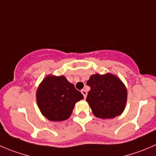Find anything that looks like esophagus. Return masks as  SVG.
<instances>
[{"instance_id": "esophagus-1", "label": "esophagus", "mask_w": 156, "mask_h": 156, "mask_svg": "<svg viewBox=\"0 0 156 156\" xmlns=\"http://www.w3.org/2000/svg\"><path fill=\"white\" fill-rule=\"evenodd\" d=\"M81 93H82V94L83 95V96H84V99H85V98L87 97V91H86L85 90H81Z\"/></svg>"}]
</instances>
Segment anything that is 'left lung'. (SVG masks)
<instances>
[{"mask_svg": "<svg viewBox=\"0 0 156 156\" xmlns=\"http://www.w3.org/2000/svg\"><path fill=\"white\" fill-rule=\"evenodd\" d=\"M87 84L90 87L87 101L95 116L106 119L122 113L127 102V89L118 76L110 73L93 74Z\"/></svg>", "mask_w": 156, "mask_h": 156, "instance_id": "8db88e82", "label": "left lung"}]
</instances>
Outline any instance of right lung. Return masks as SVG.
Instances as JSON below:
<instances>
[{"instance_id": "1", "label": "right lung", "mask_w": 156, "mask_h": 156, "mask_svg": "<svg viewBox=\"0 0 156 156\" xmlns=\"http://www.w3.org/2000/svg\"><path fill=\"white\" fill-rule=\"evenodd\" d=\"M82 93L64 76L47 75L36 93L37 103L42 115L50 121L60 122L69 118Z\"/></svg>"}]
</instances>
